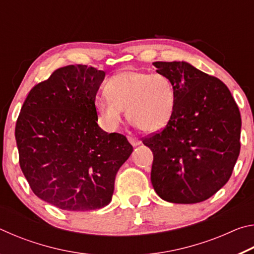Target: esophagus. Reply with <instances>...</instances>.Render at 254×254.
Here are the masks:
<instances>
[{
    "label": "esophagus",
    "mask_w": 254,
    "mask_h": 254,
    "mask_svg": "<svg viewBox=\"0 0 254 254\" xmlns=\"http://www.w3.org/2000/svg\"><path fill=\"white\" fill-rule=\"evenodd\" d=\"M127 140H128V142L133 145V147H136V145H139L141 143V141L137 139V137H134V136H127Z\"/></svg>",
    "instance_id": "esophagus-1"
}]
</instances>
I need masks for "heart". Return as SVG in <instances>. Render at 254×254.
<instances>
[{
	"instance_id": "obj_1",
	"label": "heart",
	"mask_w": 254,
	"mask_h": 254,
	"mask_svg": "<svg viewBox=\"0 0 254 254\" xmlns=\"http://www.w3.org/2000/svg\"><path fill=\"white\" fill-rule=\"evenodd\" d=\"M107 95L98 97L96 109L104 126L115 130L123 110L132 124L144 132H156L169 122L175 106L173 81L163 75L124 70L106 81Z\"/></svg>"
}]
</instances>
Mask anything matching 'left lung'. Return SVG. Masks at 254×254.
<instances>
[{
    "label": "left lung",
    "mask_w": 254,
    "mask_h": 254,
    "mask_svg": "<svg viewBox=\"0 0 254 254\" xmlns=\"http://www.w3.org/2000/svg\"><path fill=\"white\" fill-rule=\"evenodd\" d=\"M173 81V115L142 142L153 153L151 183L163 200L195 204L229 182L240 154L241 114L227 86L185 62H156Z\"/></svg>",
    "instance_id": "1"
}]
</instances>
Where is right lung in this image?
I'll return each mask as SVG.
<instances>
[{
    "mask_svg": "<svg viewBox=\"0 0 254 254\" xmlns=\"http://www.w3.org/2000/svg\"><path fill=\"white\" fill-rule=\"evenodd\" d=\"M104 77L86 65L58 68L30 91L16 121L21 170L34 195L60 209L109 205L115 176L133 151L123 134L97 124Z\"/></svg>",
    "mask_w": 254,
    "mask_h": 254,
    "instance_id": "obj_1",
    "label": "right lung"
}]
</instances>
